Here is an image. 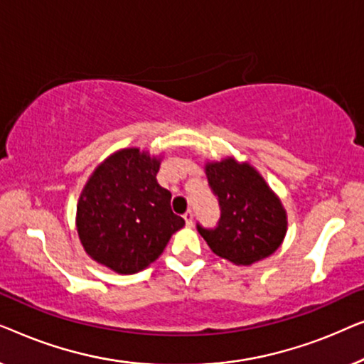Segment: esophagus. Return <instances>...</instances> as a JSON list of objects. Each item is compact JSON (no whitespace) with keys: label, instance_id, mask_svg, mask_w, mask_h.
Masks as SVG:
<instances>
[{"label":"esophagus","instance_id":"esophagus-1","mask_svg":"<svg viewBox=\"0 0 364 364\" xmlns=\"http://www.w3.org/2000/svg\"><path fill=\"white\" fill-rule=\"evenodd\" d=\"M183 220H186V225L187 227H192V223H193V213H192V210H187L186 213H183Z\"/></svg>","mask_w":364,"mask_h":364}]
</instances>
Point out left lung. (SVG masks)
Masks as SVG:
<instances>
[{"label":"left lung","mask_w":364,"mask_h":364,"mask_svg":"<svg viewBox=\"0 0 364 364\" xmlns=\"http://www.w3.org/2000/svg\"><path fill=\"white\" fill-rule=\"evenodd\" d=\"M208 187L217 197L220 218L197 230L218 257L252 265L272 255L287 233V213L260 173L233 159L207 164Z\"/></svg>","instance_id":"8db88e82"}]
</instances>
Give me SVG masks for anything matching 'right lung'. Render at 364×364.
I'll return each instance as SVG.
<instances>
[{"label":"right lung","instance_id":"obj_1","mask_svg":"<svg viewBox=\"0 0 364 364\" xmlns=\"http://www.w3.org/2000/svg\"><path fill=\"white\" fill-rule=\"evenodd\" d=\"M157 172L159 159L139 149H122L94 171L79 197L77 233L97 263L124 275L141 272L186 225Z\"/></svg>","mask_w":364,"mask_h":364}]
</instances>
